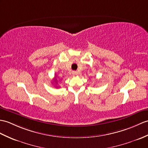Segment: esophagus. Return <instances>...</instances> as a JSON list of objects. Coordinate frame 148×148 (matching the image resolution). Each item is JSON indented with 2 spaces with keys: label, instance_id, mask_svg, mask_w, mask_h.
I'll return each instance as SVG.
<instances>
[{
  "label": "esophagus",
  "instance_id": "esophagus-1",
  "mask_svg": "<svg viewBox=\"0 0 148 148\" xmlns=\"http://www.w3.org/2000/svg\"><path fill=\"white\" fill-rule=\"evenodd\" d=\"M73 75H77L78 73H77V71H73Z\"/></svg>",
  "mask_w": 148,
  "mask_h": 148
}]
</instances>
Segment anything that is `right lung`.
Listing matches in <instances>:
<instances>
[{
	"instance_id": "add662e5",
	"label": "right lung",
	"mask_w": 148,
	"mask_h": 148,
	"mask_svg": "<svg viewBox=\"0 0 148 148\" xmlns=\"http://www.w3.org/2000/svg\"><path fill=\"white\" fill-rule=\"evenodd\" d=\"M53 81H54L55 82H56V84H57V80L56 79V77H55V79H54V80H53Z\"/></svg>"
}]
</instances>
